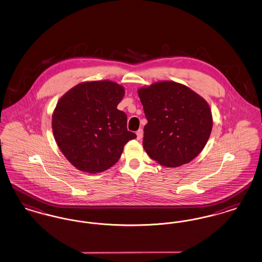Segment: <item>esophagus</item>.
I'll return each instance as SVG.
<instances>
[{"instance_id":"1","label":"esophagus","mask_w":262,"mask_h":262,"mask_svg":"<svg viewBox=\"0 0 262 262\" xmlns=\"http://www.w3.org/2000/svg\"><path fill=\"white\" fill-rule=\"evenodd\" d=\"M137 137L138 140H140L142 137H143V130L141 128H139L137 132Z\"/></svg>"}]
</instances>
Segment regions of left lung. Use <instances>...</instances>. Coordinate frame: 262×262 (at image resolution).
Here are the masks:
<instances>
[{
    "mask_svg": "<svg viewBox=\"0 0 262 262\" xmlns=\"http://www.w3.org/2000/svg\"><path fill=\"white\" fill-rule=\"evenodd\" d=\"M147 119L143 148L166 167L190 162L204 148L212 129L207 102L174 81H161L138 89Z\"/></svg>",
    "mask_w": 262,
    "mask_h": 262,
    "instance_id": "left-lung-1",
    "label": "left lung"
}]
</instances>
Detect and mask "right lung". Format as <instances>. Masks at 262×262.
<instances>
[{
    "instance_id": "add662e5",
    "label": "right lung",
    "mask_w": 262,
    "mask_h": 262,
    "mask_svg": "<svg viewBox=\"0 0 262 262\" xmlns=\"http://www.w3.org/2000/svg\"><path fill=\"white\" fill-rule=\"evenodd\" d=\"M125 95L110 80L82 82L59 100L52 117L53 134L64 157L80 171L103 172L120 159L125 143L137 135L127 130V117L117 109Z\"/></svg>"
}]
</instances>
